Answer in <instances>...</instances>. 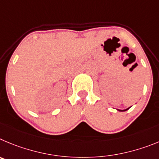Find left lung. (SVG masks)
I'll return each mask as SVG.
<instances>
[{
    "mask_svg": "<svg viewBox=\"0 0 159 159\" xmlns=\"http://www.w3.org/2000/svg\"><path fill=\"white\" fill-rule=\"evenodd\" d=\"M128 109H129V108H126V109H124V110H120V109H117V110H118V111H127V110H128Z\"/></svg>",
    "mask_w": 159,
    "mask_h": 159,
    "instance_id": "obj_1",
    "label": "left lung"
}]
</instances>
